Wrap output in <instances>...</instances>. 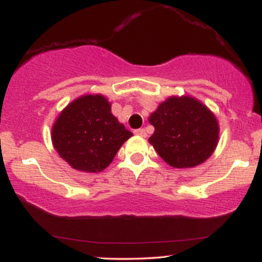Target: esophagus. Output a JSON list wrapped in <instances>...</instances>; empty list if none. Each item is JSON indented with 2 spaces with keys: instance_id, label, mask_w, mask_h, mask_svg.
I'll list each match as a JSON object with an SVG mask.
<instances>
[{
  "instance_id": "34e87169",
  "label": "esophagus",
  "mask_w": 262,
  "mask_h": 262,
  "mask_svg": "<svg viewBox=\"0 0 262 262\" xmlns=\"http://www.w3.org/2000/svg\"><path fill=\"white\" fill-rule=\"evenodd\" d=\"M135 135H137V136H141V137H146L147 136V132L144 128H136V130L134 131Z\"/></svg>"
}]
</instances>
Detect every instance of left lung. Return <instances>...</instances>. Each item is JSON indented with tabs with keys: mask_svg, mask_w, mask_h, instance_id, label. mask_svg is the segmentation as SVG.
<instances>
[{
	"mask_svg": "<svg viewBox=\"0 0 262 262\" xmlns=\"http://www.w3.org/2000/svg\"><path fill=\"white\" fill-rule=\"evenodd\" d=\"M149 122L156 131L148 141L172 167L199 165L217 146V120L193 97H170L151 113Z\"/></svg>",
	"mask_w": 262,
	"mask_h": 262,
	"instance_id": "1",
	"label": "left lung"
}]
</instances>
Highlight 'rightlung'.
<instances>
[{
	"mask_svg": "<svg viewBox=\"0 0 262 262\" xmlns=\"http://www.w3.org/2000/svg\"><path fill=\"white\" fill-rule=\"evenodd\" d=\"M111 108L102 95H87L73 101L57 118L53 147L75 170L101 172L132 136Z\"/></svg>",
	"mask_w": 262,
	"mask_h": 262,
	"instance_id": "add662e5",
	"label": "right lung"
}]
</instances>
